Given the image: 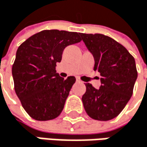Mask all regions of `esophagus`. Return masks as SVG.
Here are the masks:
<instances>
[{
	"instance_id": "1",
	"label": "esophagus",
	"mask_w": 147,
	"mask_h": 147,
	"mask_svg": "<svg viewBox=\"0 0 147 147\" xmlns=\"http://www.w3.org/2000/svg\"><path fill=\"white\" fill-rule=\"evenodd\" d=\"M77 82H78V83H82V81H81L78 78H77Z\"/></svg>"
}]
</instances>
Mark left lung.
I'll return each mask as SVG.
<instances>
[{"label": "left lung", "mask_w": 147, "mask_h": 147, "mask_svg": "<svg viewBox=\"0 0 147 147\" xmlns=\"http://www.w3.org/2000/svg\"><path fill=\"white\" fill-rule=\"evenodd\" d=\"M80 36L94 57V70L101 76L99 89L85 84L86 91L82 97L84 110L93 119L111 120L122 111L132 95L138 78L135 60L123 45L107 36Z\"/></svg>", "instance_id": "1"}]
</instances>
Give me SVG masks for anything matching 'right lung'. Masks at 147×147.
Returning a JSON list of instances; mask_svg holds the SVG:
<instances>
[{
	"instance_id": "add662e5",
	"label": "right lung",
	"mask_w": 147,
	"mask_h": 147,
	"mask_svg": "<svg viewBox=\"0 0 147 147\" xmlns=\"http://www.w3.org/2000/svg\"><path fill=\"white\" fill-rule=\"evenodd\" d=\"M79 33L42 30L22 42L12 67L15 90L29 116L39 121L61 114L75 77L64 79L57 73L63 49L81 41Z\"/></svg>"
}]
</instances>
